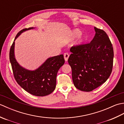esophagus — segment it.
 <instances>
[{"mask_svg":"<svg viewBox=\"0 0 124 124\" xmlns=\"http://www.w3.org/2000/svg\"><path fill=\"white\" fill-rule=\"evenodd\" d=\"M69 57V54H68V53H65L64 54V60L65 61H67Z\"/></svg>","mask_w":124,"mask_h":124,"instance_id":"1","label":"esophagus"}]
</instances>
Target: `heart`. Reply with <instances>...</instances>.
I'll list each match as a JSON object with an SVG mask.
<instances>
[{
    "label": "heart",
    "mask_w": 124,
    "mask_h": 124,
    "mask_svg": "<svg viewBox=\"0 0 124 124\" xmlns=\"http://www.w3.org/2000/svg\"><path fill=\"white\" fill-rule=\"evenodd\" d=\"M80 34H81V31L80 30H76L73 31V36H74L75 37H77V36H79ZM83 41V38L81 37H80L79 39V40L77 41V42L76 43V44L77 45H80L81 43H82Z\"/></svg>",
    "instance_id": "obj_1"
}]
</instances>
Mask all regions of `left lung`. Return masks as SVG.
<instances>
[{"instance_id":"obj_1","label":"left lung","mask_w":124,"mask_h":124,"mask_svg":"<svg viewBox=\"0 0 124 124\" xmlns=\"http://www.w3.org/2000/svg\"><path fill=\"white\" fill-rule=\"evenodd\" d=\"M90 43L72 46L68 63L73 84L81 91L91 92L106 82L113 67L114 49L104 31L94 27Z\"/></svg>"}]
</instances>
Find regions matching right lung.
Masks as SVG:
<instances>
[{"label":"right lung","mask_w":124,"mask_h":124,"mask_svg":"<svg viewBox=\"0 0 124 124\" xmlns=\"http://www.w3.org/2000/svg\"><path fill=\"white\" fill-rule=\"evenodd\" d=\"M34 28L23 29L16 36L9 51V60L17 84L30 94L37 96H46L56 87L58 71L64 63L63 54L49 57L38 69L29 70L18 63L14 55L15 40L24 31Z\"/></svg>","instance_id":"add662e5"}]
</instances>
